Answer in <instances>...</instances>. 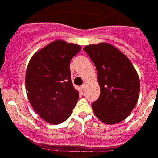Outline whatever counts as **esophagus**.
<instances>
[{"mask_svg": "<svg viewBox=\"0 0 158 158\" xmlns=\"http://www.w3.org/2000/svg\"><path fill=\"white\" fill-rule=\"evenodd\" d=\"M86 89V84H84L83 85H81V89L82 90H85Z\"/></svg>", "mask_w": 158, "mask_h": 158, "instance_id": "obj_1", "label": "esophagus"}]
</instances>
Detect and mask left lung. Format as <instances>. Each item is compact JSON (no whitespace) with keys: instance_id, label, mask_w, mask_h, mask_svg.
Segmentation results:
<instances>
[{"instance_id":"obj_1","label":"left lung","mask_w":158,"mask_h":158,"mask_svg":"<svg viewBox=\"0 0 158 158\" xmlns=\"http://www.w3.org/2000/svg\"><path fill=\"white\" fill-rule=\"evenodd\" d=\"M97 70L100 95L92 104L96 116L106 124L127 118L136 105L140 91L138 73L129 58L109 43L84 47Z\"/></svg>"}]
</instances>
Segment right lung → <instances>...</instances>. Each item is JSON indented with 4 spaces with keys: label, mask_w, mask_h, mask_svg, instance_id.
I'll return each instance as SVG.
<instances>
[{
    "label": "right lung",
    "mask_w": 158,
    "mask_h": 158,
    "mask_svg": "<svg viewBox=\"0 0 158 158\" xmlns=\"http://www.w3.org/2000/svg\"><path fill=\"white\" fill-rule=\"evenodd\" d=\"M81 49L77 44L56 40L37 51L27 65L25 85L28 100L35 112L50 123L66 120L79 99L69 63Z\"/></svg>",
    "instance_id": "obj_1"
}]
</instances>
